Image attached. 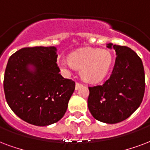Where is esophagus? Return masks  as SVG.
I'll return each mask as SVG.
<instances>
[{"label": "esophagus", "mask_w": 150, "mask_h": 150, "mask_svg": "<svg viewBox=\"0 0 150 150\" xmlns=\"http://www.w3.org/2000/svg\"><path fill=\"white\" fill-rule=\"evenodd\" d=\"M82 86V84H81V83H79V82H76V86H75V88H76V90L79 89Z\"/></svg>", "instance_id": "obj_1"}]
</instances>
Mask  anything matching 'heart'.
<instances>
[{
	"mask_svg": "<svg viewBox=\"0 0 150 150\" xmlns=\"http://www.w3.org/2000/svg\"><path fill=\"white\" fill-rule=\"evenodd\" d=\"M112 56L108 50L83 48L69 55V60L59 61L63 71L69 74L75 67L81 69L83 80L89 83L100 81L111 68Z\"/></svg>",
	"mask_w": 150,
	"mask_h": 150,
	"instance_id": "b5f03b06",
	"label": "heart"
}]
</instances>
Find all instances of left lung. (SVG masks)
Masks as SVG:
<instances>
[{
    "label": "left lung",
    "instance_id": "1",
    "mask_svg": "<svg viewBox=\"0 0 150 150\" xmlns=\"http://www.w3.org/2000/svg\"><path fill=\"white\" fill-rule=\"evenodd\" d=\"M106 47L115 50V66L103 84L88 88V107L96 120L114 124L139 108L145 92V72L141 58L130 48L111 42Z\"/></svg>",
    "mask_w": 150,
    "mask_h": 150
}]
</instances>
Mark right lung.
Masks as SVG:
<instances>
[{
    "instance_id": "add662e5",
    "label": "right lung",
    "mask_w": 150,
    "mask_h": 150,
    "mask_svg": "<svg viewBox=\"0 0 150 150\" xmlns=\"http://www.w3.org/2000/svg\"><path fill=\"white\" fill-rule=\"evenodd\" d=\"M55 47H26L8 61L4 77L7 103L30 124L46 127L66 113L75 82L64 78L57 65Z\"/></svg>"
}]
</instances>
